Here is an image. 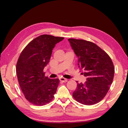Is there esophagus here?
<instances>
[{
    "mask_svg": "<svg viewBox=\"0 0 128 128\" xmlns=\"http://www.w3.org/2000/svg\"><path fill=\"white\" fill-rule=\"evenodd\" d=\"M59 80H60V81H62V82H66L68 81V80L66 79V78H62V77L60 78Z\"/></svg>",
    "mask_w": 128,
    "mask_h": 128,
    "instance_id": "1",
    "label": "esophagus"
}]
</instances>
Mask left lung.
<instances>
[{
    "mask_svg": "<svg viewBox=\"0 0 128 128\" xmlns=\"http://www.w3.org/2000/svg\"><path fill=\"white\" fill-rule=\"evenodd\" d=\"M78 58V67L87 77L85 83H77L73 97L78 102L93 105L104 98L114 77V66L110 56L96 44L83 40L69 38Z\"/></svg>",
    "mask_w": 128,
    "mask_h": 128,
    "instance_id": "obj_1",
    "label": "left lung"
}]
</instances>
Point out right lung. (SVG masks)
<instances>
[{
	"label": "right lung",
	"instance_id": "right-lung-1",
	"mask_svg": "<svg viewBox=\"0 0 128 128\" xmlns=\"http://www.w3.org/2000/svg\"><path fill=\"white\" fill-rule=\"evenodd\" d=\"M63 37L41 35L29 43L19 56L16 73L25 98L36 106H43L52 100L59 80L44 76L43 69L50 62L52 50Z\"/></svg>",
	"mask_w": 128,
	"mask_h": 128
}]
</instances>
